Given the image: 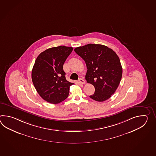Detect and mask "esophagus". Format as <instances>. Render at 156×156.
I'll use <instances>...</instances> for the list:
<instances>
[{
  "mask_svg": "<svg viewBox=\"0 0 156 156\" xmlns=\"http://www.w3.org/2000/svg\"><path fill=\"white\" fill-rule=\"evenodd\" d=\"M78 82L80 84H83V83H85V80H83V79H80L79 80V81H78Z\"/></svg>",
  "mask_w": 156,
  "mask_h": 156,
  "instance_id": "1",
  "label": "esophagus"
}]
</instances>
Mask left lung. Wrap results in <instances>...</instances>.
Here are the masks:
<instances>
[{
	"mask_svg": "<svg viewBox=\"0 0 156 156\" xmlns=\"http://www.w3.org/2000/svg\"><path fill=\"white\" fill-rule=\"evenodd\" d=\"M74 51L85 61L87 69L85 79L95 89L90 98L99 102L109 99L122 76L119 57L112 49L102 44L90 43Z\"/></svg>",
	"mask_w": 156,
	"mask_h": 156,
	"instance_id": "8db88e82",
	"label": "left lung"
}]
</instances>
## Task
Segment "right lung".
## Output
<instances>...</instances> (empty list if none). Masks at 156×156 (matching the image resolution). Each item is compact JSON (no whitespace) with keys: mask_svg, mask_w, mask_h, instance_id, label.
<instances>
[{"mask_svg":"<svg viewBox=\"0 0 156 156\" xmlns=\"http://www.w3.org/2000/svg\"><path fill=\"white\" fill-rule=\"evenodd\" d=\"M73 47L60 46L50 48L37 57L32 71V80L43 99L56 104L66 99L71 85L63 70V63L72 52Z\"/></svg>","mask_w":156,"mask_h":156,"instance_id":"1","label":"right lung"}]
</instances>
